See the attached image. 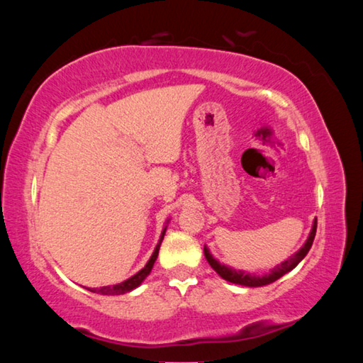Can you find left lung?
Masks as SVG:
<instances>
[{
	"instance_id": "8db88e82",
	"label": "left lung",
	"mask_w": 363,
	"mask_h": 363,
	"mask_svg": "<svg viewBox=\"0 0 363 363\" xmlns=\"http://www.w3.org/2000/svg\"><path fill=\"white\" fill-rule=\"evenodd\" d=\"M315 232H317V218L314 219V223H312L309 237H307V240L303 247H301L293 256L288 257L286 261L279 264V266H275L269 274H264V275H255V274L245 272V270H235L229 266H225V264H220L218 259H214L213 255L210 253V250L206 248V245L203 248V253H205L206 261L210 262V266L216 270L220 277L227 281H230V284H237L242 286H264V285L272 284L275 280H279L280 277H284L285 274L290 272V270H293L301 261L304 259L306 255L309 253V250L312 247V242H314Z\"/></svg>"
}]
</instances>
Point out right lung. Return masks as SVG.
<instances>
[{"label":"right lung","mask_w":363,"mask_h":363,"mask_svg":"<svg viewBox=\"0 0 363 363\" xmlns=\"http://www.w3.org/2000/svg\"><path fill=\"white\" fill-rule=\"evenodd\" d=\"M168 223H169V219L167 220V223H164V227H163V230H162V235H160V240H158V243H157L155 250H153L150 259L147 261L145 266H144L143 269H140L138 274H134L133 277H130V279L123 280L121 284L108 285V286H101V288H88V290L93 291V293H97V294H106V296H115V294H125V293L133 291L134 288H138V286L145 280L147 275L150 274L153 264H155V261H157L158 251H160V245H162V242H163V237H164V232H167Z\"/></svg>","instance_id":"1"}]
</instances>
